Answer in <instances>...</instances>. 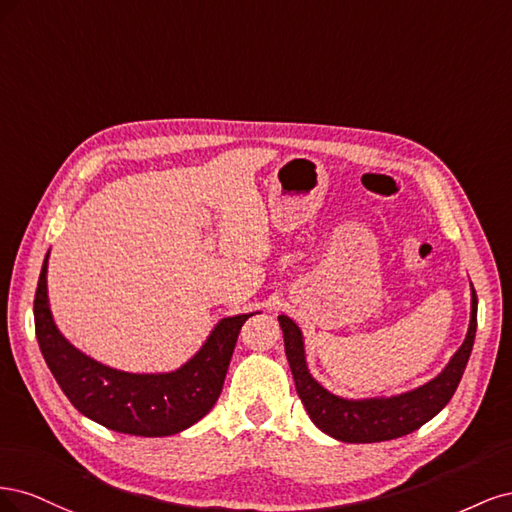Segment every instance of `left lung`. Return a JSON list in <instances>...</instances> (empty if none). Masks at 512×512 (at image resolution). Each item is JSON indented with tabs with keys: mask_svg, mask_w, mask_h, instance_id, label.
Wrapping results in <instances>:
<instances>
[{
	"mask_svg": "<svg viewBox=\"0 0 512 512\" xmlns=\"http://www.w3.org/2000/svg\"><path fill=\"white\" fill-rule=\"evenodd\" d=\"M476 305V292L472 288L466 339H463L459 350L451 356V361L446 363L436 378L406 393L365 399L339 397L329 389H324L307 369L305 342L299 324L284 314L277 316L284 333L286 359L292 371L294 386H297V393L312 423L339 442L367 444L408 436V433L431 421L455 395L463 369L468 365L476 335Z\"/></svg>",
	"mask_w": 512,
	"mask_h": 512,
	"instance_id": "left-lung-1",
	"label": "left lung"
}]
</instances>
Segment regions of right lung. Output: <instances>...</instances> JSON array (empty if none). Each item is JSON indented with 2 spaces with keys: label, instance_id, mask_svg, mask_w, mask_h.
Wrapping results in <instances>:
<instances>
[{
  "label": "right lung",
  "instance_id": "obj_1",
  "mask_svg": "<svg viewBox=\"0 0 512 512\" xmlns=\"http://www.w3.org/2000/svg\"><path fill=\"white\" fill-rule=\"evenodd\" d=\"M46 252L34 299L38 346L59 389L91 421L128 436L164 438L198 423L218 401L243 322L254 314L222 318L192 359L162 374H132L108 367L74 348L51 314Z\"/></svg>",
  "mask_w": 512,
  "mask_h": 512
}]
</instances>
